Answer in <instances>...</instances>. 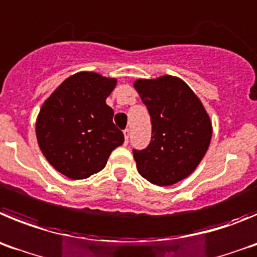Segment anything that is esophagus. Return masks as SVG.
Here are the masks:
<instances>
[{"instance_id":"1","label":"esophagus","mask_w":257,"mask_h":257,"mask_svg":"<svg viewBox=\"0 0 257 257\" xmlns=\"http://www.w3.org/2000/svg\"><path fill=\"white\" fill-rule=\"evenodd\" d=\"M124 137H125V143L129 141V129H124Z\"/></svg>"}]
</instances>
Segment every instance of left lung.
<instances>
[{
	"label": "left lung",
	"mask_w": 257,
	"mask_h": 257,
	"mask_svg": "<svg viewBox=\"0 0 257 257\" xmlns=\"http://www.w3.org/2000/svg\"><path fill=\"white\" fill-rule=\"evenodd\" d=\"M134 88L151 116L152 136L133 149L137 170L156 186H172L200 164L211 140V121L198 97L179 78L138 79Z\"/></svg>",
	"instance_id": "8db88e82"
}]
</instances>
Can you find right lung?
Instances as JSON below:
<instances>
[{"instance_id":"right-lung-1","label":"right lung","mask_w":257,"mask_h":257,"mask_svg":"<svg viewBox=\"0 0 257 257\" xmlns=\"http://www.w3.org/2000/svg\"><path fill=\"white\" fill-rule=\"evenodd\" d=\"M116 79L82 71L65 79L43 103L37 117L39 149L57 172L70 179H85L105 168L124 142L112 123L114 110L106 98Z\"/></svg>"}]
</instances>
